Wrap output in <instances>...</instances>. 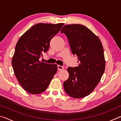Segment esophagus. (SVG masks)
I'll return each mask as SVG.
<instances>
[{
    "mask_svg": "<svg viewBox=\"0 0 121 121\" xmlns=\"http://www.w3.org/2000/svg\"><path fill=\"white\" fill-rule=\"evenodd\" d=\"M63 68H64V67H63V66H62V65H58V69L59 70H62Z\"/></svg>",
    "mask_w": 121,
    "mask_h": 121,
    "instance_id": "1",
    "label": "esophagus"
}]
</instances>
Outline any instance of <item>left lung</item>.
<instances>
[{
  "mask_svg": "<svg viewBox=\"0 0 121 121\" xmlns=\"http://www.w3.org/2000/svg\"><path fill=\"white\" fill-rule=\"evenodd\" d=\"M61 32L67 37L79 62L78 67L67 69L69 76L63 83L64 90L73 98H84L93 91L105 71L103 47L98 36L82 24L65 25Z\"/></svg>",
  "mask_w": 121,
  "mask_h": 121,
  "instance_id": "left-lung-1",
  "label": "left lung"
}]
</instances>
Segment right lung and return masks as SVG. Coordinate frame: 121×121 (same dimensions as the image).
Instances as JSON below:
<instances>
[{"label": "right lung", "instance_id": "right-lung-1", "mask_svg": "<svg viewBox=\"0 0 121 121\" xmlns=\"http://www.w3.org/2000/svg\"><path fill=\"white\" fill-rule=\"evenodd\" d=\"M64 24H36L22 35L16 43L12 65L18 82L28 93L43 92L56 73V65L48 64L39 58L48 51L51 40Z\"/></svg>", "mask_w": 121, "mask_h": 121}]
</instances>
